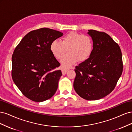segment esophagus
<instances>
[{"label":"esophagus","mask_w":132,"mask_h":132,"mask_svg":"<svg viewBox=\"0 0 132 132\" xmlns=\"http://www.w3.org/2000/svg\"><path fill=\"white\" fill-rule=\"evenodd\" d=\"M68 69H65L64 68H62V74L63 75H65L68 71Z\"/></svg>","instance_id":"1"}]
</instances>
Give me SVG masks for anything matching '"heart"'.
Masks as SVG:
<instances>
[{
	"label": "heart",
	"instance_id": "obj_1",
	"mask_svg": "<svg viewBox=\"0 0 132 132\" xmlns=\"http://www.w3.org/2000/svg\"><path fill=\"white\" fill-rule=\"evenodd\" d=\"M93 41L88 35H84L75 32H70L62 38V41L55 39L51 44V51L57 59L61 58L68 49L69 53L61 59L64 68L74 64L78 60L85 61L93 52Z\"/></svg>",
	"mask_w": 132,
	"mask_h": 132
}]
</instances>
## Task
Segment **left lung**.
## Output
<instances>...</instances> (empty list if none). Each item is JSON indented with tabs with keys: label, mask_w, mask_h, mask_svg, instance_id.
I'll return each instance as SVG.
<instances>
[{
	"label": "left lung",
	"mask_w": 132,
	"mask_h": 132,
	"mask_svg": "<svg viewBox=\"0 0 132 132\" xmlns=\"http://www.w3.org/2000/svg\"><path fill=\"white\" fill-rule=\"evenodd\" d=\"M87 32L93 41L88 59L75 67L74 88L87 100H96L112 91L122 73L120 47L110 36L94 30Z\"/></svg>",
	"instance_id": "1"
}]
</instances>
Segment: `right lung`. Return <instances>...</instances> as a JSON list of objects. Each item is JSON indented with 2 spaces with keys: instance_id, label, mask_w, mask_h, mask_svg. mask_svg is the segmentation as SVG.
I'll use <instances>...</instances> for the list:
<instances>
[{
  "instance_id": "add662e5",
  "label": "right lung",
  "mask_w": 132,
  "mask_h": 132,
  "mask_svg": "<svg viewBox=\"0 0 132 132\" xmlns=\"http://www.w3.org/2000/svg\"><path fill=\"white\" fill-rule=\"evenodd\" d=\"M63 33L48 28L32 31L25 35L12 55L11 75L15 85L31 100L40 102L56 92L61 70L51 51V44Z\"/></svg>"
}]
</instances>
